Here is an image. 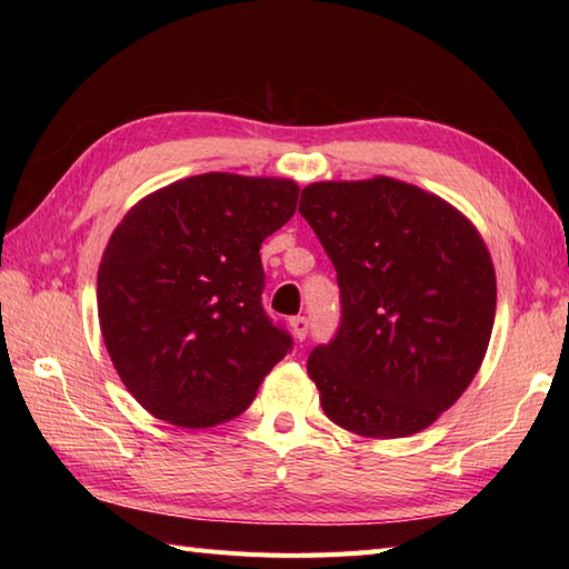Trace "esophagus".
<instances>
[{
    "instance_id": "34e87169",
    "label": "esophagus",
    "mask_w": 569,
    "mask_h": 569,
    "mask_svg": "<svg viewBox=\"0 0 569 569\" xmlns=\"http://www.w3.org/2000/svg\"><path fill=\"white\" fill-rule=\"evenodd\" d=\"M291 332L298 342L306 340L308 335V318L306 316H298V318H291Z\"/></svg>"
}]
</instances>
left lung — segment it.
<instances>
[{"mask_svg": "<svg viewBox=\"0 0 569 569\" xmlns=\"http://www.w3.org/2000/svg\"><path fill=\"white\" fill-rule=\"evenodd\" d=\"M298 212L337 271L342 320L308 357L325 416L391 440L465 393L487 355L497 273L450 202L396 178L310 183Z\"/></svg>", "mask_w": 569, "mask_h": 569, "instance_id": "8db88e82", "label": "left lung"}]
</instances>
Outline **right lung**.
<instances>
[{
    "instance_id": "right-lung-1",
    "label": "right lung",
    "mask_w": 569,
    "mask_h": 569,
    "mask_svg": "<svg viewBox=\"0 0 569 569\" xmlns=\"http://www.w3.org/2000/svg\"><path fill=\"white\" fill-rule=\"evenodd\" d=\"M286 178L202 173L139 200L98 271L104 347L159 420L212 428L239 416L291 335L261 306V241L296 212Z\"/></svg>"
}]
</instances>
